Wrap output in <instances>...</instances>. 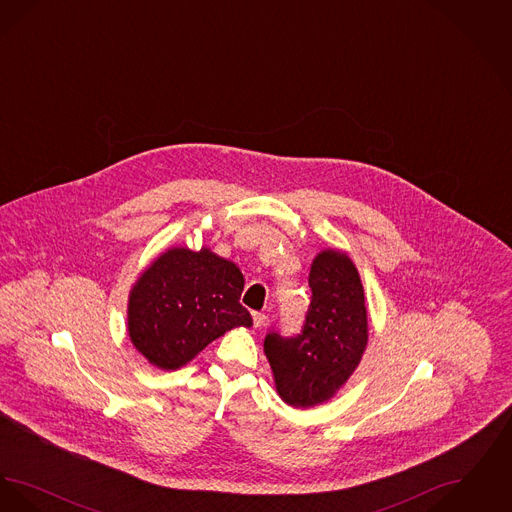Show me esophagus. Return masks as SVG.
<instances>
[{"instance_id":"34e87169","label":"esophagus","mask_w":512,"mask_h":512,"mask_svg":"<svg viewBox=\"0 0 512 512\" xmlns=\"http://www.w3.org/2000/svg\"><path fill=\"white\" fill-rule=\"evenodd\" d=\"M253 324L259 328V326H263L265 322H267V315L265 313H259V311H253Z\"/></svg>"}]
</instances>
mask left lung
<instances>
[{
	"label": "left lung",
	"mask_w": 512,
	"mask_h": 512,
	"mask_svg": "<svg viewBox=\"0 0 512 512\" xmlns=\"http://www.w3.org/2000/svg\"><path fill=\"white\" fill-rule=\"evenodd\" d=\"M311 305L301 332L284 336L270 328L265 355L276 390L292 407L328 401L359 365L366 340L365 292L345 253L322 251L309 274Z\"/></svg>",
	"instance_id": "left-lung-1"
}]
</instances>
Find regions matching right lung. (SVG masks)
<instances>
[{
  "label": "right lung",
  "instance_id": "right-lung-1",
  "mask_svg": "<svg viewBox=\"0 0 512 512\" xmlns=\"http://www.w3.org/2000/svg\"><path fill=\"white\" fill-rule=\"evenodd\" d=\"M244 276L209 249L174 247L130 292L128 334L151 365L174 370L234 326H251Z\"/></svg>",
  "mask_w": 512,
  "mask_h": 512
}]
</instances>
